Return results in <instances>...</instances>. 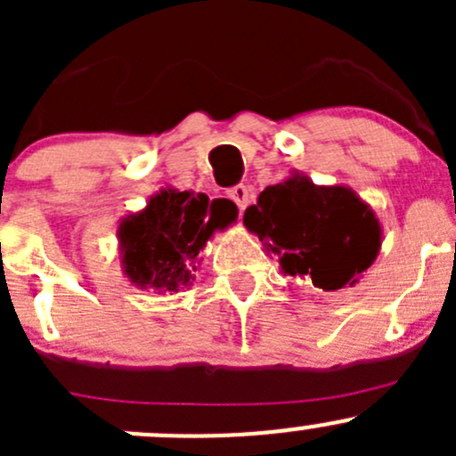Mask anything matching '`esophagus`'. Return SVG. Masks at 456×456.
<instances>
[{
	"mask_svg": "<svg viewBox=\"0 0 456 456\" xmlns=\"http://www.w3.org/2000/svg\"><path fill=\"white\" fill-rule=\"evenodd\" d=\"M227 196H229V199H232L233 202H236L238 209H240V211H245L247 205H249V202H251V190H249V187H247V185H236V187H232Z\"/></svg>",
	"mask_w": 456,
	"mask_h": 456,
	"instance_id": "34e87169",
	"label": "esophagus"
}]
</instances>
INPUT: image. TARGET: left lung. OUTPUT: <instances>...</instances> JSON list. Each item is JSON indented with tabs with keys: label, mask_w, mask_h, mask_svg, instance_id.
<instances>
[{
	"label": "left lung",
	"mask_w": 456,
	"mask_h": 456,
	"mask_svg": "<svg viewBox=\"0 0 456 456\" xmlns=\"http://www.w3.org/2000/svg\"><path fill=\"white\" fill-rule=\"evenodd\" d=\"M245 227L289 275H309L322 291L355 287L381 249L379 218L346 185H315L291 172L247 207Z\"/></svg>",
	"instance_id": "obj_1"
}]
</instances>
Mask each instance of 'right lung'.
<instances>
[{
    "label": "right lung",
    "instance_id": "1",
    "mask_svg": "<svg viewBox=\"0 0 456 456\" xmlns=\"http://www.w3.org/2000/svg\"><path fill=\"white\" fill-rule=\"evenodd\" d=\"M236 207L209 205L205 194L163 187L117 229L123 275L136 289L167 296L191 287L202 249L216 232L236 223Z\"/></svg>",
    "mask_w": 456,
    "mask_h": 456
}]
</instances>
